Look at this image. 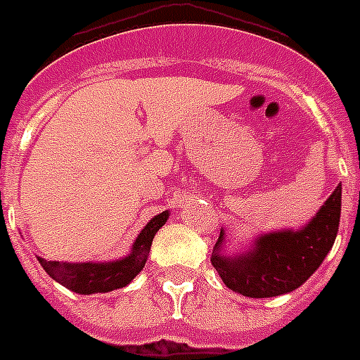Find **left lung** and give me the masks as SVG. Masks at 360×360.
<instances>
[{"instance_id":"8db88e82","label":"left lung","mask_w":360,"mask_h":360,"mask_svg":"<svg viewBox=\"0 0 360 360\" xmlns=\"http://www.w3.org/2000/svg\"><path fill=\"white\" fill-rule=\"evenodd\" d=\"M342 211V185L301 230L263 233L239 256L222 254L224 231L214 245L213 267L230 290L252 299L290 293L307 282L335 245Z\"/></svg>"}]
</instances>
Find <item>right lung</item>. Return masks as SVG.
<instances>
[{"label": "right lung", "instance_id": "1", "mask_svg": "<svg viewBox=\"0 0 360 360\" xmlns=\"http://www.w3.org/2000/svg\"><path fill=\"white\" fill-rule=\"evenodd\" d=\"M169 213L162 211L155 219L147 222V226L136 237L132 252L123 259L115 262H84V263H67V262H48L39 257L42 269L70 291H76L80 295H91V293H108V291L120 290L130 284L134 276L140 273L147 262V254L151 248L153 237L168 220Z\"/></svg>", "mask_w": 360, "mask_h": 360}]
</instances>
